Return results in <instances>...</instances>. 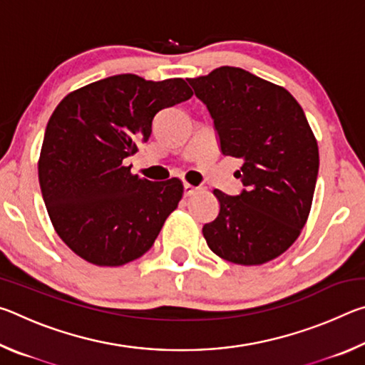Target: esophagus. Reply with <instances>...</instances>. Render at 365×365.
I'll use <instances>...</instances> for the list:
<instances>
[{
    "mask_svg": "<svg viewBox=\"0 0 365 365\" xmlns=\"http://www.w3.org/2000/svg\"><path fill=\"white\" fill-rule=\"evenodd\" d=\"M197 190H200V188H197V187H193V185H190V183H185V185H183V195H185V196H191V195H195Z\"/></svg>",
    "mask_w": 365,
    "mask_h": 365,
    "instance_id": "34e87169",
    "label": "esophagus"
}]
</instances>
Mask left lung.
Returning <instances> with one entry per match:
<instances>
[{
  "label": "left lung",
  "mask_w": 365,
  "mask_h": 365,
  "mask_svg": "<svg viewBox=\"0 0 365 365\" xmlns=\"http://www.w3.org/2000/svg\"><path fill=\"white\" fill-rule=\"evenodd\" d=\"M187 80L212 115L222 154L243 159L235 172L242 193L214 190L220 211L202 227L206 243L228 262H269L296 242L311 212L319 146L304 110L283 86L240 67Z\"/></svg>",
  "instance_id": "1"
}]
</instances>
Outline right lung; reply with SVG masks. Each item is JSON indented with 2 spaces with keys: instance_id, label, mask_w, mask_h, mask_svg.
<instances>
[{
  "instance_id": "obj_1",
  "label": "right lung",
  "mask_w": 365,
  "mask_h": 365,
  "mask_svg": "<svg viewBox=\"0 0 365 365\" xmlns=\"http://www.w3.org/2000/svg\"><path fill=\"white\" fill-rule=\"evenodd\" d=\"M193 96L183 78L120 73L71 91L51 114L38 159L46 211L86 262L117 267L151 248L183 195L180 178L150 182L123 159L151 137L160 109Z\"/></svg>"
}]
</instances>
